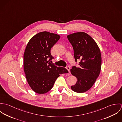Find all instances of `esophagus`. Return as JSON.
<instances>
[{
	"mask_svg": "<svg viewBox=\"0 0 122 122\" xmlns=\"http://www.w3.org/2000/svg\"><path fill=\"white\" fill-rule=\"evenodd\" d=\"M66 68L67 69V70H68V71H69V73H70V67H69V66H67Z\"/></svg>",
	"mask_w": 122,
	"mask_h": 122,
	"instance_id": "obj_1",
	"label": "esophagus"
}]
</instances>
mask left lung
<instances>
[{
	"label": "left lung",
	"mask_w": 122,
	"mask_h": 122,
	"mask_svg": "<svg viewBox=\"0 0 122 122\" xmlns=\"http://www.w3.org/2000/svg\"><path fill=\"white\" fill-rule=\"evenodd\" d=\"M72 45L75 61L80 60L79 67H72L71 74L77 80L71 89L76 92L83 93L93 86L99 76L102 67L100 49L94 40L84 32H76L67 36Z\"/></svg>",
	"instance_id": "8db88e82"
}]
</instances>
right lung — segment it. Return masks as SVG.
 Returning a JSON list of instances; mask_svg holds the SVG:
<instances>
[{"instance_id":"right-lung-1","label":"right lung","mask_w":122,"mask_h":122,"mask_svg":"<svg viewBox=\"0 0 122 122\" xmlns=\"http://www.w3.org/2000/svg\"><path fill=\"white\" fill-rule=\"evenodd\" d=\"M60 38L56 34L41 32L32 37L27 45L23 55L24 71L28 84L37 93L49 92L61 74L69 72L50 62L54 58L51 48Z\"/></svg>"}]
</instances>
